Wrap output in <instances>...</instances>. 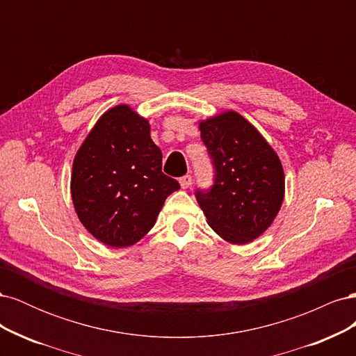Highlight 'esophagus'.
I'll use <instances>...</instances> for the list:
<instances>
[{
  "label": "esophagus",
  "mask_w": 356,
  "mask_h": 356,
  "mask_svg": "<svg viewBox=\"0 0 356 356\" xmlns=\"http://www.w3.org/2000/svg\"><path fill=\"white\" fill-rule=\"evenodd\" d=\"M191 182H193L191 175H184L179 179V186H181V188H188L191 186Z\"/></svg>",
  "instance_id": "1"
}]
</instances>
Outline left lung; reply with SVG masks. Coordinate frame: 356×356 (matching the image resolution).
<instances>
[{
  "instance_id": "8db88e82",
  "label": "left lung",
  "mask_w": 356,
  "mask_h": 356,
  "mask_svg": "<svg viewBox=\"0 0 356 356\" xmlns=\"http://www.w3.org/2000/svg\"><path fill=\"white\" fill-rule=\"evenodd\" d=\"M215 169L211 190L196 199L211 229L234 245L250 243L270 227L285 195L281 160L263 135L236 111L199 123Z\"/></svg>"
}]
</instances>
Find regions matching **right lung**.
<instances>
[{
  "label": "right lung",
  "instance_id": "obj_1",
  "mask_svg": "<svg viewBox=\"0 0 356 356\" xmlns=\"http://www.w3.org/2000/svg\"><path fill=\"white\" fill-rule=\"evenodd\" d=\"M178 188V181L161 172L148 120L124 104L99 117L74 157L75 212L93 238L113 248L141 241Z\"/></svg>",
  "mask_w": 356,
  "mask_h": 356
}]
</instances>
